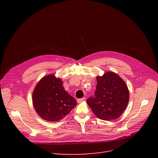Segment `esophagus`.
I'll return each mask as SVG.
<instances>
[{"mask_svg":"<svg viewBox=\"0 0 158 158\" xmlns=\"http://www.w3.org/2000/svg\"><path fill=\"white\" fill-rule=\"evenodd\" d=\"M85 97H83V98H78L77 101V102H78V103H81V102L85 100Z\"/></svg>","mask_w":158,"mask_h":158,"instance_id":"34e87169","label":"esophagus"}]
</instances>
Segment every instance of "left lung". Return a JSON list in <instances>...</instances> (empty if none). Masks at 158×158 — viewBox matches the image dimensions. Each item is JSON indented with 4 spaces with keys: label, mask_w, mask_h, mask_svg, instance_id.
Segmentation results:
<instances>
[{
    "label": "left lung",
    "mask_w": 158,
    "mask_h": 158,
    "mask_svg": "<svg viewBox=\"0 0 158 158\" xmlns=\"http://www.w3.org/2000/svg\"><path fill=\"white\" fill-rule=\"evenodd\" d=\"M97 85L94 97L86 102L98 118L104 120L118 118L127 107L129 89L125 82L114 72H106L97 77Z\"/></svg>",
    "instance_id": "obj_1"
}]
</instances>
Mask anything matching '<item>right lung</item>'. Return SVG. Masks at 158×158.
Here are the masks:
<instances>
[{
    "label": "right lung",
    "instance_id": "add662e5",
    "mask_svg": "<svg viewBox=\"0 0 158 158\" xmlns=\"http://www.w3.org/2000/svg\"><path fill=\"white\" fill-rule=\"evenodd\" d=\"M32 102L37 113L50 122L61 120L77 105L75 98L64 89L62 81L54 75L40 81L32 94Z\"/></svg>",
    "mask_w": 158,
    "mask_h": 158
}]
</instances>
